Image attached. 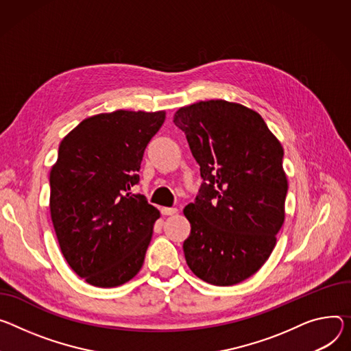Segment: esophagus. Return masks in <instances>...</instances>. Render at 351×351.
I'll use <instances>...</instances> for the list:
<instances>
[{"mask_svg": "<svg viewBox=\"0 0 351 351\" xmlns=\"http://www.w3.org/2000/svg\"><path fill=\"white\" fill-rule=\"evenodd\" d=\"M161 213H162V215H173V214L178 213V208H175V207H162Z\"/></svg>", "mask_w": 351, "mask_h": 351, "instance_id": "34e87169", "label": "esophagus"}]
</instances>
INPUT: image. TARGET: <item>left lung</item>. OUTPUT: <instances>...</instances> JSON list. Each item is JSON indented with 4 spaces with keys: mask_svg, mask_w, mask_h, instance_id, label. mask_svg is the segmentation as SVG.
Segmentation results:
<instances>
[{
    "mask_svg": "<svg viewBox=\"0 0 351 351\" xmlns=\"http://www.w3.org/2000/svg\"><path fill=\"white\" fill-rule=\"evenodd\" d=\"M173 123L204 180L183 210L192 227L186 263L208 284H238L266 263L284 224V149L258 112L234 102L183 106Z\"/></svg>",
    "mask_w": 351,
    "mask_h": 351,
    "instance_id": "8db88e82",
    "label": "left lung"
}]
</instances>
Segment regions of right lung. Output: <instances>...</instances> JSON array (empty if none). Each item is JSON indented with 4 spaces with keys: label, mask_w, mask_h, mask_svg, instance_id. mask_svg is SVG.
Masks as SVG:
<instances>
[{
    "label": "right lung",
    "mask_w": 351,
    "mask_h": 351,
    "mask_svg": "<svg viewBox=\"0 0 351 351\" xmlns=\"http://www.w3.org/2000/svg\"><path fill=\"white\" fill-rule=\"evenodd\" d=\"M165 112L116 110L82 120L58 147L50 171V215L70 267L110 289L143 267L159 211L130 190Z\"/></svg>",
    "instance_id": "right-lung-1"
}]
</instances>
